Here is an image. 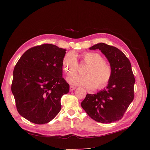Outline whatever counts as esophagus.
I'll use <instances>...</instances> for the list:
<instances>
[{
  "instance_id": "esophagus-1",
  "label": "esophagus",
  "mask_w": 150,
  "mask_h": 150,
  "mask_svg": "<svg viewBox=\"0 0 150 150\" xmlns=\"http://www.w3.org/2000/svg\"><path fill=\"white\" fill-rule=\"evenodd\" d=\"M76 88L75 87H74V86H70V88H69V90L70 91H72L73 90H75Z\"/></svg>"
}]
</instances>
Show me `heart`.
<instances>
[{
  "mask_svg": "<svg viewBox=\"0 0 150 150\" xmlns=\"http://www.w3.org/2000/svg\"><path fill=\"white\" fill-rule=\"evenodd\" d=\"M83 62L88 65L83 74L79 75L71 74L68 76L67 81L74 85L82 86L88 89L95 87L101 89L108 85L112 76V68L110 64L104 60L103 57L97 52H86L82 55ZM78 59L76 54L69 52L62 59V68L67 74L75 72L78 68Z\"/></svg>",
  "mask_w": 150,
  "mask_h": 150,
  "instance_id": "heart-1",
  "label": "heart"
}]
</instances>
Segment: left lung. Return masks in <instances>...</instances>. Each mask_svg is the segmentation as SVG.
Instances as JSON below:
<instances>
[{"instance_id": "obj_1", "label": "left lung", "mask_w": 150, "mask_h": 150, "mask_svg": "<svg viewBox=\"0 0 150 150\" xmlns=\"http://www.w3.org/2000/svg\"><path fill=\"white\" fill-rule=\"evenodd\" d=\"M99 49L109 60L112 76L103 90L97 94H87L81 107L93 120L109 123L121 119L134 98L135 79L131 64L117 48L100 42L89 48Z\"/></svg>"}]
</instances>
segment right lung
<instances>
[{"label":"right lung","instance_id":"add662e5","mask_svg":"<svg viewBox=\"0 0 150 150\" xmlns=\"http://www.w3.org/2000/svg\"><path fill=\"white\" fill-rule=\"evenodd\" d=\"M66 49L43 44L27 50L13 72L11 86L16 109L30 122L49 123L61 109L60 100L69 91L62 77V59Z\"/></svg>","mask_w":150,"mask_h":150}]
</instances>
